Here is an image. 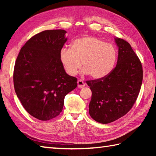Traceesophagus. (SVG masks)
<instances>
[{
    "mask_svg": "<svg viewBox=\"0 0 156 156\" xmlns=\"http://www.w3.org/2000/svg\"><path fill=\"white\" fill-rule=\"evenodd\" d=\"M77 83H78V87L79 88H82L85 87V83L81 80H78Z\"/></svg>",
    "mask_w": 156,
    "mask_h": 156,
    "instance_id": "1",
    "label": "esophagus"
}]
</instances>
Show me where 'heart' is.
<instances>
[{
  "label": "heart",
  "instance_id": "1",
  "mask_svg": "<svg viewBox=\"0 0 156 156\" xmlns=\"http://www.w3.org/2000/svg\"><path fill=\"white\" fill-rule=\"evenodd\" d=\"M117 58V52L113 45L90 35L75 39L70 48H62L59 51V59L69 76L77 74L82 64V72L96 80L110 74Z\"/></svg>",
  "mask_w": 156,
  "mask_h": 156
}]
</instances>
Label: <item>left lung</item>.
<instances>
[{
    "label": "left lung",
    "mask_w": 156,
    "mask_h": 156,
    "mask_svg": "<svg viewBox=\"0 0 156 156\" xmlns=\"http://www.w3.org/2000/svg\"><path fill=\"white\" fill-rule=\"evenodd\" d=\"M118 47L116 67L107 77L87 81L92 91L89 114L107 124L126 115L136 101L143 80L141 63L124 39L115 38Z\"/></svg>",
    "instance_id": "8db88e82"
}]
</instances>
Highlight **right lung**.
<instances>
[{
	"label": "right lung",
	"mask_w": 156,
	"mask_h": 156,
	"mask_svg": "<svg viewBox=\"0 0 156 156\" xmlns=\"http://www.w3.org/2000/svg\"><path fill=\"white\" fill-rule=\"evenodd\" d=\"M63 29L34 35L16 59L13 82L16 96L29 115L48 121L62 111L64 98L77 87V79L66 74L59 51L67 41Z\"/></svg>",
	"instance_id": "obj_1"
}]
</instances>
